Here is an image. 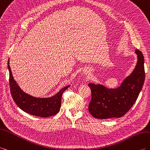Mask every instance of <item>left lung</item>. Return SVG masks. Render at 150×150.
I'll use <instances>...</instances> for the list:
<instances>
[{
	"label": "left lung",
	"instance_id": "obj_1",
	"mask_svg": "<svg viewBox=\"0 0 150 150\" xmlns=\"http://www.w3.org/2000/svg\"><path fill=\"white\" fill-rule=\"evenodd\" d=\"M135 52L138 59L136 67L119 88L107 89L100 84H88L91 91V100L88 110L93 117L97 119L121 117L133 106L145 79L143 54L137 49Z\"/></svg>",
	"mask_w": 150,
	"mask_h": 150
}]
</instances>
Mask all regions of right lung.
<instances>
[{
  "label": "right lung",
  "instance_id": "right-lung-1",
  "mask_svg": "<svg viewBox=\"0 0 150 150\" xmlns=\"http://www.w3.org/2000/svg\"><path fill=\"white\" fill-rule=\"evenodd\" d=\"M8 67L9 72L10 91L14 102L24 112L34 116L42 117H48L54 116L60 110L61 105V97L62 93L69 86L61 89L55 96L47 98H38L24 93L20 88L14 80L9 66V60Z\"/></svg>",
  "mask_w": 150,
  "mask_h": 150
}]
</instances>
